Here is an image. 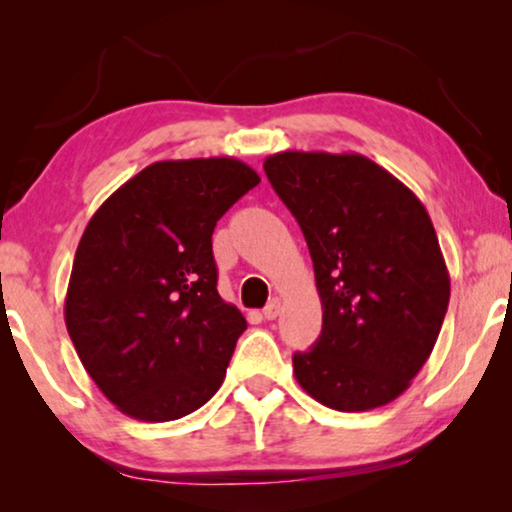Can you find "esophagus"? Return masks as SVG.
I'll return each instance as SVG.
<instances>
[{
	"instance_id": "esophagus-1",
	"label": "esophagus",
	"mask_w": 512,
	"mask_h": 512,
	"mask_svg": "<svg viewBox=\"0 0 512 512\" xmlns=\"http://www.w3.org/2000/svg\"><path fill=\"white\" fill-rule=\"evenodd\" d=\"M279 312H282V300H279V298H272L270 303L263 307V317L268 319V321H270V319H277Z\"/></svg>"
}]
</instances>
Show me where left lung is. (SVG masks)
<instances>
[{"instance_id": "obj_1", "label": "left lung", "mask_w": 512, "mask_h": 512, "mask_svg": "<svg viewBox=\"0 0 512 512\" xmlns=\"http://www.w3.org/2000/svg\"><path fill=\"white\" fill-rule=\"evenodd\" d=\"M263 170L303 230L324 310L293 375L326 408L391 403L431 356L450 303L429 212L361 153L282 151Z\"/></svg>"}]
</instances>
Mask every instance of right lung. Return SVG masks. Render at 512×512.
<instances>
[{
	"instance_id": "obj_1",
	"label": "right lung",
	"mask_w": 512,
	"mask_h": 512,
	"mask_svg": "<svg viewBox=\"0 0 512 512\" xmlns=\"http://www.w3.org/2000/svg\"><path fill=\"white\" fill-rule=\"evenodd\" d=\"M261 177L237 158L160 160L88 221L65 298L76 354L139 422H172L212 398L247 321L216 291V221Z\"/></svg>"
}]
</instances>
